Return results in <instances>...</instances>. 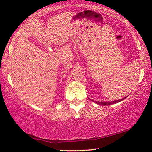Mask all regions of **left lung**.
Here are the masks:
<instances>
[{"instance_id": "obj_1", "label": "left lung", "mask_w": 152, "mask_h": 152, "mask_svg": "<svg viewBox=\"0 0 152 152\" xmlns=\"http://www.w3.org/2000/svg\"><path fill=\"white\" fill-rule=\"evenodd\" d=\"M126 97H125V98L122 99H119V100H116V101H114V102H96V104H99V105H104V106H107V105H111V104H114V103H118L119 102H121V101L124 100V99H126Z\"/></svg>"}]
</instances>
